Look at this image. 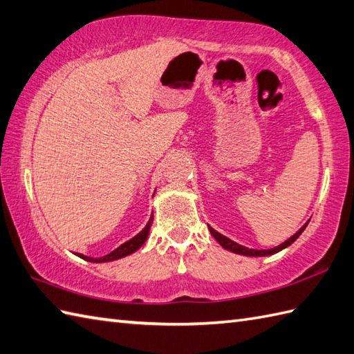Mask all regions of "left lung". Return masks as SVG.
Listing matches in <instances>:
<instances>
[{"label":"left lung","mask_w":354,"mask_h":354,"mask_svg":"<svg viewBox=\"0 0 354 354\" xmlns=\"http://www.w3.org/2000/svg\"><path fill=\"white\" fill-rule=\"evenodd\" d=\"M306 225H308V223H306V224L301 227V229L298 230L295 234H292V236H290L288 241H285L283 243H280V245L274 247V248H270V250H253V248H247V247L241 245V243H236L234 241H232V239H229L227 236H224V234L218 233L216 230L212 229L210 225H209V230H210V233H212V236H214V238L219 242V245H221L223 248L229 250V251H232V253H236V254L250 256V257H259V256H271V254L279 253V251H281L283 248L289 247L290 243H292V242L303 233V230L306 229Z\"/></svg>","instance_id":"obj_1"}]
</instances>
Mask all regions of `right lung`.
I'll use <instances>...</instances> for the list:
<instances>
[{
    "label": "right lung",
    "mask_w": 354,
    "mask_h": 354,
    "mask_svg": "<svg viewBox=\"0 0 354 354\" xmlns=\"http://www.w3.org/2000/svg\"><path fill=\"white\" fill-rule=\"evenodd\" d=\"M151 224H153V216L150 218V221L147 223V225L136 234L135 238H131L130 241L124 242L122 245L115 248L112 253H109V254H106L103 257L93 259V257H89V256H84V254H78V257H82V259H84V261H88V262L101 263V262H112V261H116V259H121V257H125V256H129L131 253H135L136 250H139L145 243V241L148 238V233H150Z\"/></svg>",
    "instance_id": "add662e5"
}]
</instances>
